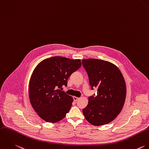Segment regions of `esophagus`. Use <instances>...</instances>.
Listing matches in <instances>:
<instances>
[{"label": "esophagus", "instance_id": "34e87169", "mask_svg": "<svg viewBox=\"0 0 149 149\" xmlns=\"http://www.w3.org/2000/svg\"><path fill=\"white\" fill-rule=\"evenodd\" d=\"M79 99V98H77V97H73V100H74V102L77 101Z\"/></svg>", "mask_w": 149, "mask_h": 149}]
</instances>
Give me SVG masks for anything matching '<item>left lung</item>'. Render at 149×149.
<instances>
[{"label":"left lung","mask_w":149,"mask_h":149,"mask_svg":"<svg viewBox=\"0 0 149 149\" xmlns=\"http://www.w3.org/2000/svg\"><path fill=\"white\" fill-rule=\"evenodd\" d=\"M82 64L87 73L92 90L97 95L89 97L87 106L83 109L86 119L94 125L112 121L121 111L126 97V86L119 69L101 59H86Z\"/></svg>","instance_id":"left-lung-1"}]
</instances>
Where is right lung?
<instances>
[{"label":"right lung","instance_id":"1","mask_svg":"<svg viewBox=\"0 0 149 149\" xmlns=\"http://www.w3.org/2000/svg\"><path fill=\"white\" fill-rule=\"evenodd\" d=\"M81 66L80 59L53 56L40 62L31 77L29 95L31 104L45 121L56 123L63 118L73 98L62 91L70 75Z\"/></svg>","mask_w":149,"mask_h":149}]
</instances>
